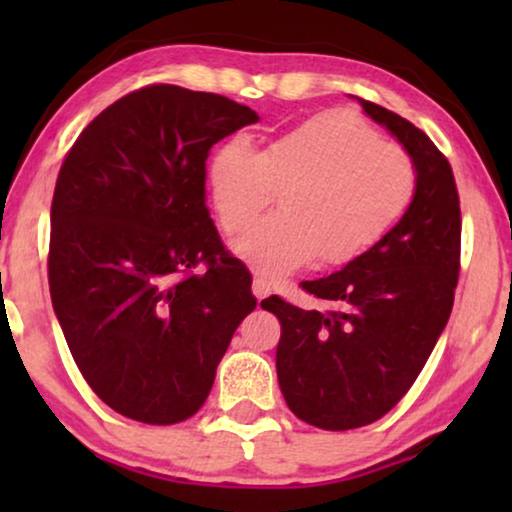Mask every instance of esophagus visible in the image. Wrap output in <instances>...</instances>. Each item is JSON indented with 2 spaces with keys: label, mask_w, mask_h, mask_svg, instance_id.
Instances as JSON below:
<instances>
[{
  "label": "esophagus",
  "mask_w": 512,
  "mask_h": 512,
  "mask_svg": "<svg viewBox=\"0 0 512 512\" xmlns=\"http://www.w3.org/2000/svg\"><path fill=\"white\" fill-rule=\"evenodd\" d=\"M251 291H254V296L258 300H263L270 293V282H268V279H263L261 275H254V284H251Z\"/></svg>",
  "instance_id": "34e87169"
}]
</instances>
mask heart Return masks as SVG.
<instances>
[{"instance_id":"obj_1","label":"heart","mask_w":512,"mask_h":512,"mask_svg":"<svg viewBox=\"0 0 512 512\" xmlns=\"http://www.w3.org/2000/svg\"><path fill=\"white\" fill-rule=\"evenodd\" d=\"M207 186L226 235H240L279 191L282 209L235 242V254L263 277L298 265H338L373 249L408 212L417 167L408 151L349 114L328 111L256 151L244 137L207 160Z\"/></svg>"}]
</instances>
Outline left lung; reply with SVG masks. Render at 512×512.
Wrapping results in <instances>:
<instances>
[{
    "label": "left lung",
    "mask_w": 512,
    "mask_h": 512,
    "mask_svg": "<svg viewBox=\"0 0 512 512\" xmlns=\"http://www.w3.org/2000/svg\"><path fill=\"white\" fill-rule=\"evenodd\" d=\"M361 107L415 160V200L373 249L300 284L331 310H300L279 296L261 303L282 326L286 405L326 431L373 424L408 394L450 319L461 268L459 191L447 158L408 118L368 100Z\"/></svg>",
    "instance_id": "1"
}]
</instances>
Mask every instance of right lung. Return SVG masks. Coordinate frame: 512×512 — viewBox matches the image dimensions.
<instances>
[{"mask_svg": "<svg viewBox=\"0 0 512 512\" xmlns=\"http://www.w3.org/2000/svg\"><path fill=\"white\" fill-rule=\"evenodd\" d=\"M256 111L170 83L95 116L55 181L48 286L90 389L118 415L179 424L256 307L207 209L209 149Z\"/></svg>", "mask_w": 512, "mask_h": 512, "instance_id": "right-lung-1", "label": "right lung"}]
</instances>
